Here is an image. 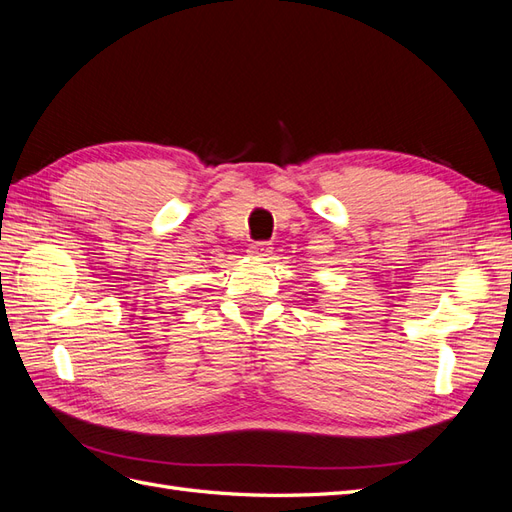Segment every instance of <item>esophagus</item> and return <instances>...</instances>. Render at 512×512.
Segmentation results:
<instances>
[{
    "instance_id": "1",
    "label": "esophagus",
    "mask_w": 512,
    "mask_h": 512,
    "mask_svg": "<svg viewBox=\"0 0 512 512\" xmlns=\"http://www.w3.org/2000/svg\"><path fill=\"white\" fill-rule=\"evenodd\" d=\"M271 250H273V247L267 241H256V243L250 245V254L254 258H267L271 254Z\"/></svg>"
}]
</instances>
